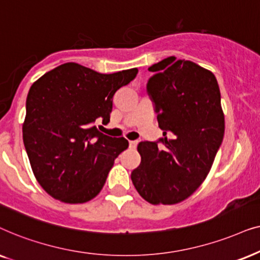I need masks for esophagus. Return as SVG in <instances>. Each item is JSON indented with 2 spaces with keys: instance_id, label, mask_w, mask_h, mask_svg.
Wrapping results in <instances>:
<instances>
[{
  "instance_id": "34e87169",
  "label": "esophagus",
  "mask_w": 260,
  "mask_h": 260,
  "mask_svg": "<svg viewBox=\"0 0 260 260\" xmlns=\"http://www.w3.org/2000/svg\"><path fill=\"white\" fill-rule=\"evenodd\" d=\"M138 143H139V141H138V140H132V141H129V147H131V148H136V147H137V145H138Z\"/></svg>"
}]
</instances>
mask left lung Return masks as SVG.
Listing matches in <instances>:
<instances>
[{"mask_svg": "<svg viewBox=\"0 0 260 260\" xmlns=\"http://www.w3.org/2000/svg\"><path fill=\"white\" fill-rule=\"evenodd\" d=\"M146 89L162 138L138 145L141 162L131 178L152 205H175L202 184L222 144L224 116L213 72L168 57L148 68Z\"/></svg>", "mask_w": 260, "mask_h": 260, "instance_id": "left-lung-1", "label": "left lung"}]
</instances>
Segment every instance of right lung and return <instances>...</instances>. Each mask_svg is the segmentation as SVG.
<instances>
[{
    "mask_svg": "<svg viewBox=\"0 0 260 260\" xmlns=\"http://www.w3.org/2000/svg\"><path fill=\"white\" fill-rule=\"evenodd\" d=\"M137 74L136 68L107 75L65 63L33 83L26 100L23 144L33 174L48 195L74 205L101 191L128 141L101 133L95 122H109L114 94Z\"/></svg>",
    "mask_w": 260,
    "mask_h": 260,
    "instance_id": "1",
    "label": "right lung"
}]
</instances>
